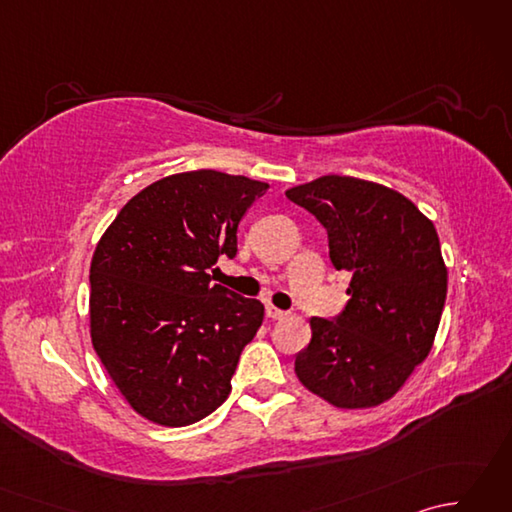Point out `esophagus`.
Here are the masks:
<instances>
[{
	"mask_svg": "<svg viewBox=\"0 0 512 512\" xmlns=\"http://www.w3.org/2000/svg\"><path fill=\"white\" fill-rule=\"evenodd\" d=\"M266 317L268 319H286L288 317V312L286 310H279V308H275V306H266Z\"/></svg>",
	"mask_w": 512,
	"mask_h": 512,
	"instance_id": "34e87169",
	"label": "esophagus"
}]
</instances>
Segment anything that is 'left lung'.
<instances>
[{
	"label": "left lung",
	"mask_w": 512,
	"mask_h": 512,
	"mask_svg": "<svg viewBox=\"0 0 512 512\" xmlns=\"http://www.w3.org/2000/svg\"><path fill=\"white\" fill-rule=\"evenodd\" d=\"M286 195L323 224L334 268L352 275L339 317L310 319L297 378L334 407H376L436 339L447 299L436 226L402 193L350 176H323Z\"/></svg>",
	"instance_id": "8db88e82"
}]
</instances>
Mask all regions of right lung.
Instances as JSON below:
<instances>
[{"label": "right lung", "instance_id": "obj_1", "mask_svg": "<svg viewBox=\"0 0 512 512\" xmlns=\"http://www.w3.org/2000/svg\"><path fill=\"white\" fill-rule=\"evenodd\" d=\"M266 189L213 169L167 176L134 195L96 246L92 345L143 418L187 427L231 394L264 306L210 273L217 257L237 255V226Z\"/></svg>", "mask_w": 512, "mask_h": 512}]
</instances>
